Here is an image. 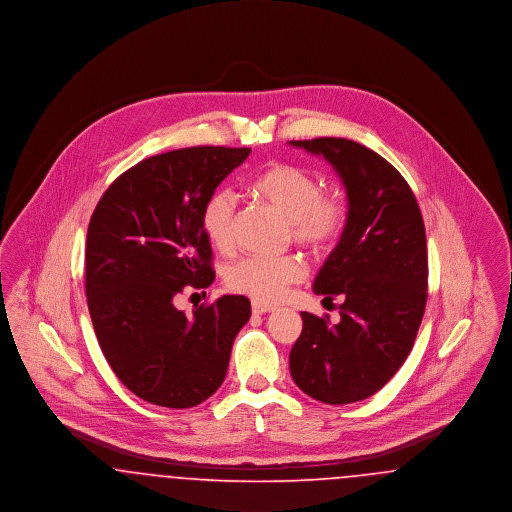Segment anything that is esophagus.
<instances>
[{
    "label": "esophagus",
    "mask_w": 512,
    "mask_h": 512,
    "mask_svg": "<svg viewBox=\"0 0 512 512\" xmlns=\"http://www.w3.org/2000/svg\"><path fill=\"white\" fill-rule=\"evenodd\" d=\"M251 309H253L255 315H265V313H272V311H274L272 305L261 303V301H253V303H251Z\"/></svg>",
    "instance_id": "34e87169"
}]
</instances>
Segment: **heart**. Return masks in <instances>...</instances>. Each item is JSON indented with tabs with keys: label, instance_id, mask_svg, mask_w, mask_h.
Here are the masks:
<instances>
[{
	"label": "heart",
	"instance_id": "b5f03b06",
	"mask_svg": "<svg viewBox=\"0 0 512 512\" xmlns=\"http://www.w3.org/2000/svg\"><path fill=\"white\" fill-rule=\"evenodd\" d=\"M251 190L290 219L293 240L313 251L334 244L347 222V205L340 192L322 190V184L303 167L292 163H274L259 172ZM236 197L220 190L211 195L203 209V230L217 249L228 251L236 236ZM305 267L293 257L251 255L234 263L226 272V284L232 292L244 293L255 301L272 303L280 299L290 284L303 280Z\"/></svg>",
	"mask_w": 512,
	"mask_h": 512
}]
</instances>
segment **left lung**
Wrapping results in <instances>:
<instances>
[{"instance_id":"left-lung-1","label":"left lung","mask_w":512,"mask_h":512,"mask_svg":"<svg viewBox=\"0 0 512 512\" xmlns=\"http://www.w3.org/2000/svg\"><path fill=\"white\" fill-rule=\"evenodd\" d=\"M322 155L347 190L340 242L313 290L340 297V322L301 313L290 370L299 390L328 405L382 390L413 349L428 297L426 230L416 197L395 167L345 138L290 142Z\"/></svg>"}]
</instances>
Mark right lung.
<instances>
[{"label": "right lung", "mask_w": 512, "mask_h": 512, "mask_svg": "<svg viewBox=\"0 0 512 512\" xmlns=\"http://www.w3.org/2000/svg\"><path fill=\"white\" fill-rule=\"evenodd\" d=\"M249 147L197 146L140 161L101 195L86 238V297L99 347L122 384L147 403L188 409L219 390L232 343L251 317L222 295L192 317L184 290L215 280L203 209Z\"/></svg>", "instance_id": "1"}]
</instances>
